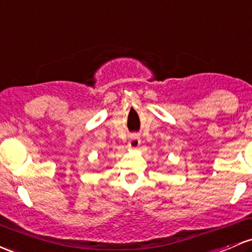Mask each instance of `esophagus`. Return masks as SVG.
Wrapping results in <instances>:
<instances>
[{"instance_id":"34e87169","label":"esophagus","mask_w":252,"mask_h":252,"mask_svg":"<svg viewBox=\"0 0 252 252\" xmlns=\"http://www.w3.org/2000/svg\"><path fill=\"white\" fill-rule=\"evenodd\" d=\"M140 143H141V139H140L139 135H132V136L130 137V140H129L128 146L130 149H137L139 148Z\"/></svg>"}]
</instances>
